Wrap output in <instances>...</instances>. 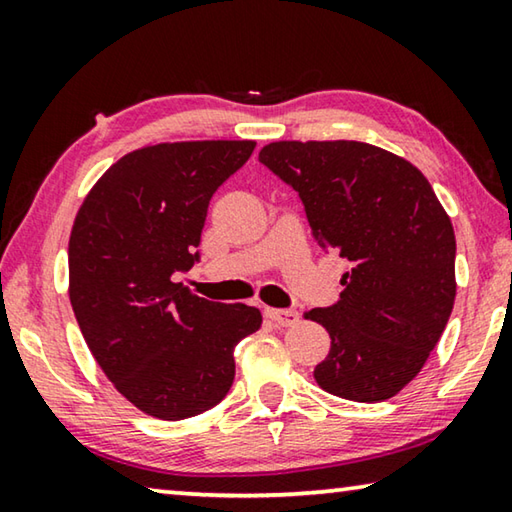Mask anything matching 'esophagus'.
I'll return each mask as SVG.
<instances>
[{
  "label": "esophagus",
  "mask_w": 512,
  "mask_h": 512,
  "mask_svg": "<svg viewBox=\"0 0 512 512\" xmlns=\"http://www.w3.org/2000/svg\"><path fill=\"white\" fill-rule=\"evenodd\" d=\"M264 316L280 327H293L300 320V314L293 309H264Z\"/></svg>",
  "instance_id": "esophagus-1"
}]
</instances>
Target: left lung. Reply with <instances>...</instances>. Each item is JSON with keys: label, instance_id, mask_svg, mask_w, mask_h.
<instances>
[{"label": "left lung", "instance_id": "1", "mask_svg": "<svg viewBox=\"0 0 512 512\" xmlns=\"http://www.w3.org/2000/svg\"><path fill=\"white\" fill-rule=\"evenodd\" d=\"M259 162L305 203L311 235L350 262L341 300L305 311L332 339L314 377L352 402H384L422 370L456 298L452 221L424 173L366 142H271Z\"/></svg>", "mask_w": 512, "mask_h": 512}]
</instances>
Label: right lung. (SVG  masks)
<instances>
[{
	"label": "right lung",
	"mask_w": 512,
	"mask_h": 512,
	"mask_svg": "<svg viewBox=\"0 0 512 512\" xmlns=\"http://www.w3.org/2000/svg\"><path fill=\"white\" fill-rule=\"evenodd\" d=\"M253 140L164 142L126 153L85 196L69 235V302L92 357L142 413L210 411L235 379L232 350L259 309L210 302L171 282L189 271L212 194Z\"/></svg>",
	"instance_id": "add662e5"
}]
</instances>
